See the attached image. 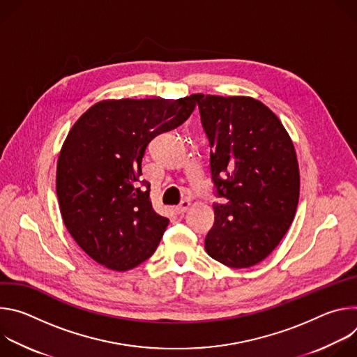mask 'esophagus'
Listing matches in <instances>:
<instances>
[{"label":"esophagus","mask_w":357,"mask_h":357,"mask_svg":"<svg viewBox=\"0 0 357 357\" xmlns=\"http://www.w3.org/2000/svg\"><path fill=\"white\" fill-rule=\"evenodd\" d=\"M189 208H190V202L189 200H183L179 206H176V213L183 215Z\"/></svg>","instance_id":"esophagus-1"}]
</instances>
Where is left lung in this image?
<instances>
[{
	"label": "left lung",
	"instance_id": "1",
	"mask_svg": "<svg viewBox=\"0 0 357 357\" xmlns=\"http://www.w3.org/2000/svg\"><path fill=\"white\" fill-rule=\"evenodd\" d=\"M211 144L218 196L206 252L231 268L263 261L289 229L299 199V168L280 119L247 96L193 94Z\"/></svg>",
	"mask_w": 357,
	"mask_h": 357
}]
</instances>
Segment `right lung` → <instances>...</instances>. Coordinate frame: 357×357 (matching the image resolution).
Listing matches in <instances>:
<instances>
[{"label": "right lung", "instance_id": "obj_1", "mask_svg": "<svg viewBox=\"0 0 357 357\" xmlns=\"http://www.w3.org/2000/svg\"><path fill=\"white\" fill-rule=\"evenodd\" d=\"M181 98H120L93 105L70 128L58 158L56 195L63 223L96 263L128 271L157 250L168 219L152 209L141 162L155 135L195 110Z\"/></svg>", "mask_w": 357, "mask_h": 357}]
</instances>
